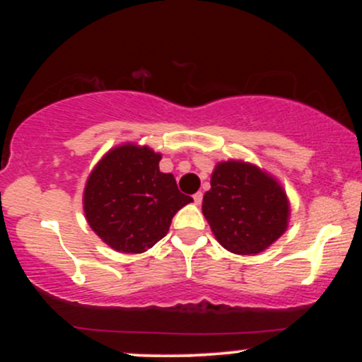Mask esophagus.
Instances as JSON below:
<instances>
[{"instance_id":"34e87169","label":"esophagus","mask_w":362,"mask_h":362,"mask_svg":"<svg viewBox=\"0 0 362 362\" xmlns=\"http://www.w3.org/2000/svg\"><path fill=\"white\" fill-rule=\"evenodd\" d=\"M194 202H195V204H201V202H202V192H197V194H194Z\"/></svg>"}]
</instances>
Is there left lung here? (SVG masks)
<instances>
[{"label": "left lung", "mask_w": 362, "mask_h": 362, "mask_svg": "<svg viewBox=\"0 0 362 362\" xmlns=\"http://www.w3.org/2000/svg\"><path fill=\"white\" fill-rule=\"evenodd\" d=\"M202 214L219 245L255 255L279 240L289 224V199L271 173L242 160L216 163Z\"/></svg>", "instance_id": "8db88e82"}]
</instances>
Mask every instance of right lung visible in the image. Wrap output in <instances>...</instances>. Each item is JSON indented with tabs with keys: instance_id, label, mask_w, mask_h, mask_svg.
I'll return each mask as SVG.
<instances>
[{
	"instance_id": "right-lung-1",
	"label": "right lung",
	"mask_w": 362,
	"mask_h": 362,
	"mask_svg": "<svg viewBox=\"0 0 362 362\" xmlns=\"http://www.w3.org/2000/svg\"><path fill=\"white\" fill-rule=\"evenodd\" d=\"M160 153L124 143L95 165L83 190L90 228L115 252L143 253L168 233L172 218L192 197L172 173L160 172Z\"/></svg>"
}]
</instances>
